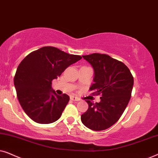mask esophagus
I'll return each mask as SVG.
<instances>
[{
    "mask_svg": "<svg viewBox=\"0 0 158 158\" xmlns=\"http://www.w3.org/2000/svg\"><path fill=\"white\" fill-rule=\"evenodd\" d=\"M70 100H72L73 101H79V98H77V97H75V96H70Z\"/></svg>",
    "mask_w": 158,
    "mask_h": 158,
    "instance_id": "esophagus-1",
    "label": "esophagus"
}]
</instances>
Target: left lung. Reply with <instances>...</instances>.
<instances>
[{
	"mask_svg": "<svg viewBox=\"0 0 158 158\" xmlns=\"http://www.w3.org/2000/svg\"><path fill=\"white\" fill-rule=\"evenodd\" d=\"M83 57L94 70V83L90 90L101 97L99 103L86 101L88 109L81 115V122L94 131L104 130L124 113L130 100L134 78L123 62L109 55L94 53Z\"/></svg>",
	"mask_w": 158,
	"mask_h": 158,
	"instance_id": "left-lung-1",
	"label": "left lung"
}]
</instances>
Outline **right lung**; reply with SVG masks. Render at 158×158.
<instances>
[{
  "mask_svg": "<svg viewBox=\"0 0 158 158\" xmlns=\"http://www.w3.org/2000/svg\"><path fill=\"white\" fill-rule=\"evenodd\" d=\"M81 58L56 47H44L21 61L14 86L20 105L31 119L39 124H51L59 119L70 97L56 94L52 81Z\"/></svg>",
  "mask_w": 158,
  "mask_h": 158,
  "instance_id": "1",
  "label": "right lung"
}]
</instances>
